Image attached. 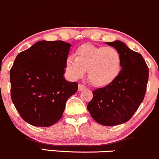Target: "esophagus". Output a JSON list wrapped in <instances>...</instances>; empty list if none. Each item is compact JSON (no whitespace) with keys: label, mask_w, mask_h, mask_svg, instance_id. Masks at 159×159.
<instances>
[{"label":"esophagus","mask_w":159,"mask_h":159,"mask_svg":"<svg viewBox=\"0 0 159 159\" xmlns=\"http://www.w3.org/2000/svg\"><path fill=\"white\" fill-rule=\"evenodd\" d=\"M86 89V87L84 86V85L83 84H80L79 85V87H78V91L79 92H81V91H83V90H85Z\"/></svg>","instance_id":"obj_1"}]
</instances>
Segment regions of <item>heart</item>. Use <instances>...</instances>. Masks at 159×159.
<instances>
[{"instance_id": "1", "label": "heart", "mask_w": 159, "mask_h": 159, "mask_svg": "<svg viewBox=\"0 0 159 159\" xmlns=\"http://www.w3.org/2000/svg\"><path fill=\"white\" fill-rule=\"evenodd\" d=\"M76 57L70 55L66 60V70L77 79L88 70V79L95 86L111 84L118 77L122 70L120 53L113 47L83 44L76 50Z\"/></svg>"}]
</instances>
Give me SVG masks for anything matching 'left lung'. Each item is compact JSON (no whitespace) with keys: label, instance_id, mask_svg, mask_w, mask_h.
<instances>
[{"label":"left lung","instance_id":"1","mask_svg":"<svg viewBox=\"0 0 159 159\" xmlns=\"http://www.w3.org/2000/svg\"><path fill=\"white\" fill-rule=\"evenodd\" d=\"M120 53L122 70L112 83L93 92L87 109L92 117L104 126H115L132 117L144 99L148 68L143 56L124 42H106Z\"/></svg>","mask_w":159,"mask_h":159}]
</instances>
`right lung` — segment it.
Listing matches in <instances>:
<instances>
[{"instance_id":"obj_1","label":"right lung","mask_w":159,"mask_h":159,"mask_svg":"<svg viewBox=\"0 0 159 159\" xmlns=\"http://www.w3.org/2000/svg\"><path fill=\"white\" fill-rule=\"evenodd\" d=\"M71 45L39 41L16 56L10 72L11 98L25 122L50 127L62 117L66 102L76 93V82L64 77Z\"/></svg>"}]
</instances>
